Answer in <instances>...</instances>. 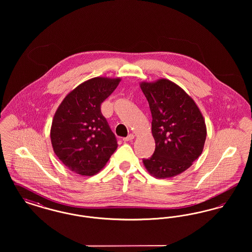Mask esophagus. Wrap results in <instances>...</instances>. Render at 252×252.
Wrapping results in <instances>:
<instances>
[{"label":"esophagus","mask_w":252,"mask_h":252,"mask_svg":"<svg viewBox=\"0 0 252 252\" xmlns=\"http://www.w3.org/2000/svg\"><path fill=\"white\" fill-rule=\"evenodd\" d=\"M133 139H134V135H133V134H129L127 137L124 138L123 141H124V142H130Z\"/></svg>","instance_id":"esophagus-1"}]
</instances>
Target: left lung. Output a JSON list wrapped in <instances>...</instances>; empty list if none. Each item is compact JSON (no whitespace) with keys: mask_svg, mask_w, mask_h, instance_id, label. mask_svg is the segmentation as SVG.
<instances>
[{"mask_svg":"<svg viewBox=\"0 0 252 252\" xmlns=\"http://www.w3.org/2000/svg\"><path fill=\"white\" fill-rule=\"evenodd\" d=\"M140 87L152 115L156 148L144 167L157 179H169L187 170L201 155L207 136L203 115L191 96L179 85L160 78Z\"/></svg>","mask_w":252,"mask_h":252,"instance_id":"obj_1","label":"left lung"}]
</instances>
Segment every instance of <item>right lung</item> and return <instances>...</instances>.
Listing matches in <instances>:
<instances>
[{"instance_id": "add662e5", "label": "right lung", "mask_w": 252, "mask_h": 252, "mask_svg": "<svg viewBox=\"0 0 252 252\" xmlns=\"http://www.w3.org/2000/svg\"><path fill=\"white\" fill-rule=\"evenodd\" d=\"M120 81V77L89 79L65 96L57 109L51 143L60 161L72 172L94 176L117 149L115 135L101 113V104Z\"/></svg>"}]
</instances>
